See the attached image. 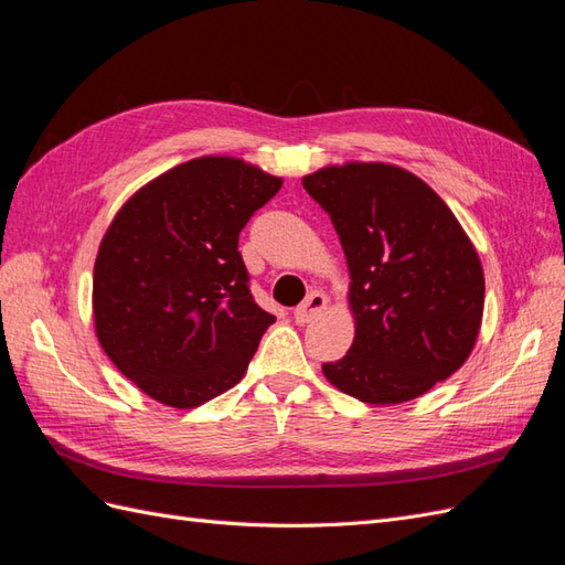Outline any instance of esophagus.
<instances>
[{"label":"esophagus","mask_w":565,"mask_h":565,"mask_svg":"<svg viewBox=\"0 0 565 565\" xmlns=\"http://www.w3.org/2000/svg\"><path fill=\"white\" fill-rule=\"evenodd\" d=\"M324 309H328V297H324L322 292H311L303 299V303L295 309V320L299 324H306V322L316 320Z\"/></svg>","instance_id":"34e87169"}]
</instances>
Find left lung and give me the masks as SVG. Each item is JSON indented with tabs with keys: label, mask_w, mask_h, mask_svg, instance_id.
<instances>
[{
	"label": "left lung",
	"mask_w": 565,
	"mask_h": 565,
	"mask_svg": "<svg viewBox=\"0 0 565 565\" xmlns=\"http://www.w3.org/2000/svg\"><path fill=\"white\" fill-rule=\"evenodd\" d=\"M330 214L349 266L355 337L324 363L334 388L398 405L467 363L483 320L478 252L429 183L386 162L328 164L301 179Z\"/></svg>",
	"instance_id": "1"
}]
</instances>
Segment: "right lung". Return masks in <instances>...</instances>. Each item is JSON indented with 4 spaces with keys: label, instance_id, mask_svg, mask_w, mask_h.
<instances>
[{
    "label": "right lung",
    "instance_id": "obj_1",
    "mask_svg": "<svg viewBox=\"0 0 565 565\" xmlns=\"http://www.w3.org/2000/svg\"><path fill=\"white\" fill-rule=\"evenodd\" d=\"M282 179L202 156L136 191L98 245L94 330L146 396L191 409L245 377L276 318L254 303L237 235Z\"/></svg>",
    "mask_w": 565,
    "mask_h": 565
}]
</instances>
